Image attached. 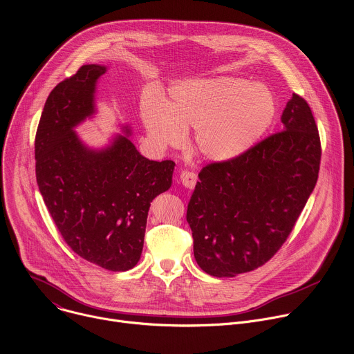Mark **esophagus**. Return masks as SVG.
Masks as SVG:
<instances>
[{
  "label": "esophagus",
  "instance_id": "1",
  "mask_svg": "<svg viewBox=\"0 0 354 354\" xmlns=\"http://www.w3.org/2000/svg\"><path fill=\"white\" fill-rule=\"evenodd\" d=\"M179 179H180V183L185 187H189V189H193L196 186V182H197L196 174H193L190 171H182L180 175H179Z\"/></svg>",
  "mask_w": 354,
  "mask_h": 354
}]
</instances>
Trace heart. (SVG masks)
Listing matches in <instances>:
<instances>
[{
    "label": "heart",
    "instance_id": "1",
    "mask_svg": "<svg viewBox=\"0 0 354 354\" xmlns=\"http://www.w3.org/2000/svg\"><path fill=\"white\" fill-rule=\"evenodd\" d=\"M148 134L158 145H180L196 130L194 144L210 161H230L254 145L276 116V99L263 84L242 78H197L179 82L167 104L142 108Z\"/></svg>",
    "mask_w": 354,
    "mask_h": 354
}]
</instances>
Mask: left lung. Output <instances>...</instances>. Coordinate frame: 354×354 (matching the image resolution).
Here are the masks:
<instances>
[{
  "instance_id": "8db88e82",
  "label": "left lung",
  "mask_w": 354,
  "mask_h": 354,
  "mask_svg": "<svg viewBox=\"0 0 354 354\" xmlns=\"http://www.w3.org/2000/svg\"><path fill=\"white\" fill-rule=\"evenodd\" d=\"M281 131L198 174L186 220L197 265L214 277L255 270L274 257L313 193L321 140L311 108L292 93Z\"/></svg>"
}]
</instances>
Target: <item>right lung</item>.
<instances>
[{
    "label": "right lung",
    "instance_id": "1",
    "mask_svg": "<svg viewBox=\"0 0 354 354\" xmlns=\"http://www.w3.org/2000/svg\"><path fill=\"white\" fill-rule=\"evenodd\" d=\"M105 71L82 66L50 92L35 138L36 180L75 254L126 272L140 261L151 201L171 187L175 162L147 160L127 136H116L104 149L78 138L74 127L95 113V85Z\"/></svg>",
    "mask_w": 354,
    "mask_h": 354
}]
</instances>
